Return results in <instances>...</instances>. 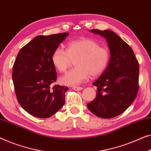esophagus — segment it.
Wrapping results in <instances>:
<instances>
[{"instance_id": "obj_1", "label": "esophagus", "mask_w": 151, "mask_h": 151, "mask_svg": "<svg viewBox=\"0 0 151 151\" xmlns=\"http://www.w3.org/2000/svg\"><path fill=\"white\" fill-rule=\"evenodd\" d=\"M73 90H75V91H81V90H82L83 88H82V87H80V86H73Z\"/></svg>"}]
</instances>
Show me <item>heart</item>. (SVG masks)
I'll use <instances>...</instances> for the list:
<instances>
[{
  "label": "heart",
  "instance_id": "b5f03b06",
  "mask_svg": "<svg viewBox=\"0 0 151 151\" xmlns=\"http://www.w3.org/2000/svg\"><path fill=\"white\" fill-rule=\"evenodd\" d=\"M75 68L60 78L63 84L77 86L88 79L104 73L110 62V52L107 47L93 39L82 38L67 43V49L57 47L51 56L53 66L60 73H65L75 60Z\"/></svg>",
  "mask_w": 151,
  "mask_h": 151
}]
</instances>
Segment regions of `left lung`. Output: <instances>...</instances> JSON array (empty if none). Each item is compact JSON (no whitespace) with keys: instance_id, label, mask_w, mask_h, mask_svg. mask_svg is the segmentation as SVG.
I'll return each instance as SVG.
<instances>
[{"instance_id":"8db88e82","label":"left lung","mask_w":151,"mask_h":151,"mask_svg":"<svg viewBox=\"0 0 151 151\" xmlns=\"http://www.w3.org/2000/svg\"><path fill=\"white\" fill-rule=\"evenodd\" d=\"M91 31L106 39L110 62L106 70L93 83L97 86V97L87 106L97 116L110 119L124 112L136 97L139 63L132 47L114 32L98 29Z\"/></svg>"}]
</instances>
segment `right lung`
Returning <instances> with one entry per match:
<instances>
[{
    "label": "right lung",
    "mask_w": 151,
    "mask_h": 151,
    "mask_svg": "<svg viewBox=\"0 0 151 151\" xmlns=\"http://www.w3.org/2000/svg\"><path fill=\"white\" fill-rule=\"evenodd\" d=\"M68 35L37 36L17 54L12 73L15 93L22 108L34 116L49 118L64 106L68 87L53 85L57 74L51 56Z\"/></svg>",
    "instance_id": "1"
}]
</instances>
